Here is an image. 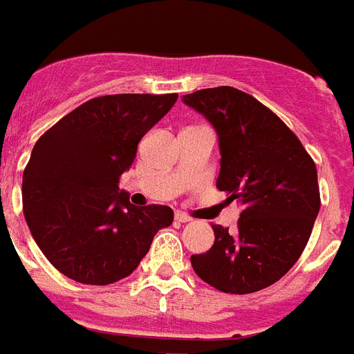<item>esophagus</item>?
<instances>
[{"mask_svg": "<svg viewBox=\"0 0 354 354\" xmlns=\"http://www.w3.org/2000/svg\"><path fill=\"white\" fill-rule=\"evenodd\" d=\"M175 221H177V223H189V221H192V217H188V215H186V213H183V212H175Z\"/></svg>", "mask_w": 354, "mask_h": 354, "instance_id": "esophagus-1", "label": "esophagus"}]
</instances>
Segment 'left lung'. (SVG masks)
<instances>
[{"label":"left lung","instance_id":"obj_1","mask_svg":"<svg viewBox=\"0 0 354 354\" xmlns=\"http://www.w3.org/2000/svg\"><path fill=\"white\" fill-rule=\"evenodd\" d=\"M183 103L217 131V188L244 206L239 230L213 224V246L189 261L218 291L255 293L282 279L308 244L320 209L317 166L299 137L250 93L217 86L183 95Z\"/></svg>","mask_w":354,"mask_h":354}]
</instances>
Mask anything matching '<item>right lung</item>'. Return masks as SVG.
<instances>
[{"instance_id":"add662e5","label":"right lung","mask_w":354,"mask_h":354,"mask_svg":"<svg viewBox=\"0 0 354 354\" xmlns=\"http://www.w3.org/2000/svg\"><path fill=\"white\" fill-rule=\"evenodd\" d=\"M177 93H118L90 99L46 130L23 171V213L55 270L81 284L124 279L148 253L168 206H133L119 192L146 131Z\"/></svg>"}]
</instances>
